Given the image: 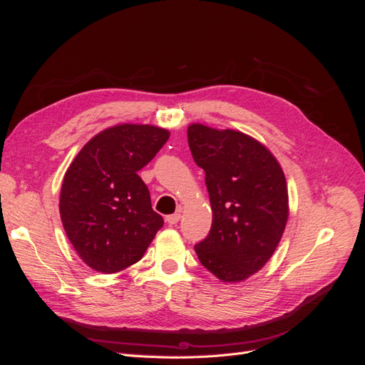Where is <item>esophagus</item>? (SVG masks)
<instances>
[{"label":"esophagus","instance_id":"obj_1","mask_svg":"<svg viewBox=\"0 0 365 365\" xmlns=\"http://www.w3.org/2000/svg\"><path fill=\"white\" fill-rule=\"evenodd\" d=\"M180 219H181V213H173V215L165 217V220H168V224H170V225H175Z\"/></svg>","mask_w":365,"mask_h":365}]
</instances>
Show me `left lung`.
Segmentation results:
<instances>
[{"mask_svg":"<svg viewBox=\"0 0 365 365\" xmlns=\"http://www.w3.org/2000/svg\"><path fill=\"white\" fill-rule=\"evenodd\" d=\"M187 138L205 172L213 212L210 233L195 251L220 282H244L271 259L288 222L283 169L267 146L240 130L192 123Z\"/></svg>","mask_w":365,"mask_h":365,"instance_id":"obj_1","label":"left lung"}]
</instances>
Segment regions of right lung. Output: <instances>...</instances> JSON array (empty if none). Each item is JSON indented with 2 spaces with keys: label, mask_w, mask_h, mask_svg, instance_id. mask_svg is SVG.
Segmentation results:
<instances>
[{
  "label": "right lung",
  "mask_w": 365,
  "mask_h": 365,
  "mask_svg": "<svg viewBox=\"0 0 365 365\" xmlns=\"http://www.w3.org/2000/svg\"><path fill=\"white\" fill-rule=\"evenodd\" d=\"M170 132L121 123L98 132L65 172L59 213L79 257L94 271L114 274L146 252L163 217L152 210L138 170L157 155Z\"/></svg>",
  "instance_id": "add662e5"
}]
</instances>
